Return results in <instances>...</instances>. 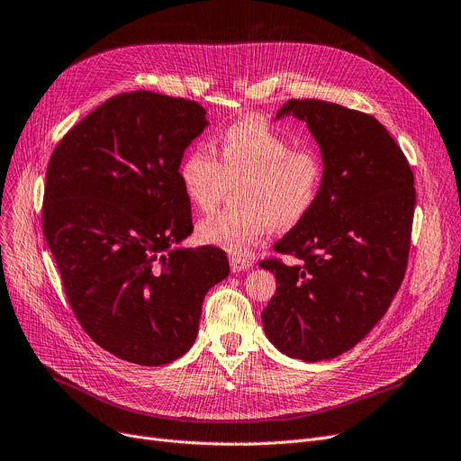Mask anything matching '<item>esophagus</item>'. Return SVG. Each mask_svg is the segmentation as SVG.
<instances>
[{"mask_svg":"<svg viewBox=\"0 0 461 461\" xmlns=\"http://www.w3.org/2000/svg\"><path fill=\"white\" fill-rule=\"evenodd\" d=\"M230 268L232 272H242V270H248L253 267V263L249 259H246V257L242 255H230Z\"/></svg>","mask_w":461,"mask_h":461,"instance_id":"obj_1","label":"esophagus"}]
</instances>
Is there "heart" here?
<instances>
[{
    "mask_svg": "<svg viewBox=\"0 0 461 461\" xmlns=\"http://www.w3.org/2000/svg\"><path fill=\"white\" fill-rule=\"evenodd\" d=\"M210 149L191 147L177 164V181L198 212L213 210L230 185L234 206L204 217L196 240L229 253H244L272 229L297 227L323 191L325 160L314 145L291 138L259 117L223 128Z\"/></svg>",
    "mask_w": 461,
    "mask_h": 461,
    "instance_id": "obj_1",
    "label": "heart"
}]
</instances>
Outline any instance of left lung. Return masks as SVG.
I'll list each match as a JSON object with an SVG mask.
<instances>
[{
    "label": "left lung",
    "instance_id": "left-lung-1",
    "mask_svg": "<svg viewBox=\"0 0 461 461\" xmlns=\"http://www.w3.org/2000/svg\"><path fill=\"white\" fill-rule=\"evenodd\" d=\"M306 121L325 160L318 204L261 268L276 276L263 310L268 340L289 357L333 359L385 314L407 272L416 204L401 147L369 113L323 100H287L276 117Z\"/></svg>",
    "mask_w": 461,
    "mask_h": 461
}]
</instances>
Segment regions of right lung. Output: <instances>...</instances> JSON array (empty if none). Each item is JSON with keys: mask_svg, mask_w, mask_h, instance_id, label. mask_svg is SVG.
<instances>
[{"mask_svg": "<svg viewBox=\"0 0 461 461\" xmlns=\"http://www.w3.org/2000/svg\"><path fill=\"white\" fill-rule=\"evenodd\" d=\"M208 124L194 100L122 92L54 147L43 232L85 333L124 361L158 366L198 335L202 303L229 276L223 249H176L193 232L177 164Z\"/></svg>", "mask_w": 461, "mask_h": 461, "instance_id": "right-lung-1", "label": "right lung"}]
</instances>
